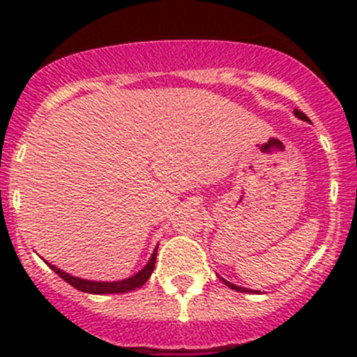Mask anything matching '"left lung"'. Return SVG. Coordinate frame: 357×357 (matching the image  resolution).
<instances>
[{"instance_id": "8db88e82", "label": "left lung", "mask_w": 357, "mask_h": 357, "mask_svg": "<svg viewBox=\"0 0 357 357\" xmlns=\"http://www.w3.org/2000/svg\"><path fill=\"white\" fill-rule=\"evenodd\" d=\"M294 114L297 115L298 119H302V121H307V115H305L304 112H301V110H297V109H295V110H294ZM221 282L225 283V285H228L229 289H233V290H236V291H252V290H247V289H243V287H236V285H233V283L226 282V280H222V278H221Z\"/></svg>"}]
</instances>
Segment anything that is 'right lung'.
Returning a JSON list of instances; mask_svg holds the SVG:
<instances>
[{
	"mask_svg": "<svg viewBox=\"0 0 357 357\" xmlns=\"http://www.w3.org/2000/svg\"><path fill=\"white\" fill-rule=\"evenodd\" d=\"M155 259H157V248H155V252L152 254V257H150L149 264H146L142 271L136 273L135 276H131V278H128V280H122V282H110V283L109 282H105V283L89 282V280L75 278V276L67 275V273L60 271L59 268H55V266H52V264H50V268H52L53 271H55L56 275L63 280V282H67L68 285H72L74 289H77L81 291H86V294H98V295L122 294V291H131L135 289H139V287L145 285V283L149 282L150 275H152L153 268H155Z\"/></svg>",
	"mask_w": 357,
	"mask_h": 357,
	"instance_id": "1",
	"label": "right lung"
}]
</instances>
